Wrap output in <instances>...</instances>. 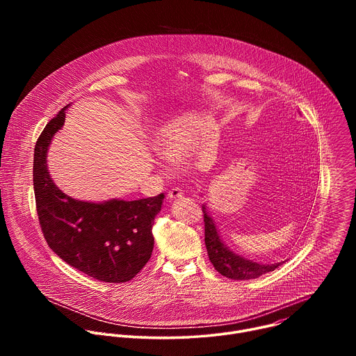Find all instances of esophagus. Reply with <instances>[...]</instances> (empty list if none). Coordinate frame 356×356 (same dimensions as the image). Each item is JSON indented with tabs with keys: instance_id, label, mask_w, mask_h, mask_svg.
<instances>
[{
	"instance_id": "34e87169",
	"label": "esophagus",
	"mask_w": 356,
	"mask_h": 356,
	"mask_svg": "<svg viewBox=\"0 0 356 356\" xmlns=\"http://www.w3.org/2000/svg\"><path fill=\"white\" fill-rule=\"evenodd\" d=\"M183 194H184V193H183L180 188L175 187V188L169 190V193H168V200H177V198H181Z\"/></svg>"
}]
</instances>
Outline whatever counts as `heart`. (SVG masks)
<instances>
[{
  "label": "heart",
  "mask_w": 356,
  "mask_h": 356,
  "mask_svg": "<svg viewBox=\"0 0 356 356\" xmlns=\"http://www.w3.org/2000/svg\"><path fill=\"white\" fill-rule=\"evenodd\" d=\"M159 149L168 161L180 163L190 154V142L181 135H170L159 142Z\"/></svg>",
  "instance_id": "b5f03b06"
}]
</instances>
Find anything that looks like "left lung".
I'll return each instance as SVG.
<instances>
[{
  "label": "left lung",
  "mask_w": 356,
  "mask_h": 356,
  "mask_svg": "<svg viewBox=\"0 0 356 356\" xmlns=\"http://www.w3.org/2000/svg\"><path fill=\"white\" fill-rule=\"evenodd\" d=\"M202 214H204V241L209 258L216 270L222 276L234 280L257 279L268 272L275 270L283 264H258L238 255V253L232 252L222 242L213 218L207 213L206 206H202Z\"/></svg>",
  "instance_id": "obj_1"
}]
</instances>
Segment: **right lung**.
I'll list each match as a JSON object with an SVG mask.
<instances>
[{
  "mask_svg": "<svg viewBox=\"0 0 356 356\" xmlns=\"http://www.w3.org/2000/svg\"><path fill=\"white\" fill-rule=\"evenodd\" d=\"M59 111L35 145L33 190L43 236L56 255L77 270L106 283L134 279L154 250L152 225L165 194L134 201L76 200L65 194L47 172V150L65 124Z\"/></svg>",
  "mask_w": 356,
  "mask_h": 356,
  "instance_id": "obj_1",
  "label": "right lung"
}]
</instances>
